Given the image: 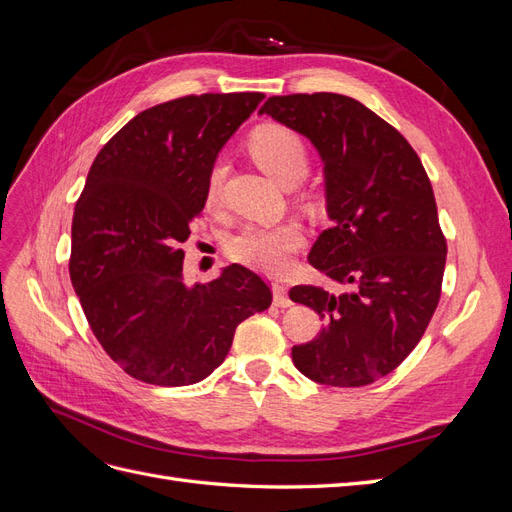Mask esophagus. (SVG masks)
Returning <instances> with one entry per match:
<instances>
[{
  "instance_id": "obj_1",
  "label": "esophagus",
  "mask_w": 512,
  "mask_h": 512,
  "mask_svg": "<svg viewBox=\"0 0 512 512\" xmlns=\"http://www.w3.org/2000/svg\"><path fill=\"white\" fill-rule=\"evenodd\" d=\"M273 305L277 307H290L292 299L288 297V288L282 284H273Z\"/></svg>"
}]
</instances>
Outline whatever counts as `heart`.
<instances>
[{
  "instance_id": "heart-1",
  "label": "heart",
  "mask_w": 512,
  "mask_h": 512,
  "mask_svg": "<svg viewBox=\"0 0 512 512\" xmlns=\"http://www.w3.org/2000/svg\"><path fill=\"white\" fill-rule=\"evenodd\" d=\"M250 153L265 173L282 185L299 183L305 175L309 156L303 138L284 126H262L250 136ZM226 166L215 162L207 177V203H218ZM303 235L292 222L273 226H245L228 243L230 256L243 265L265 273H282L288 269L292 254L297 252Z\"/></svg>"
}]
</instances>
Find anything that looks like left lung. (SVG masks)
I'll list each match as a JSON object with an SVG mask.
<instances>
[{
  "mask_svg": "<svg viewBox=\"0 0 512 512\" xmlns=\"http://www.w3.org/2000/svg\"><path fill=\"white\" fill-rule=\"evenodd\" d=\"M258 113L316 147L331 228L307 260L348 288H290L324 320L292 363L318 384L376 382L421 342L440 301L446 241L429 177L406 138L354 98L273 96Z\"/></svg>",
  "mask_w": 512,
  "mask_h": 512,
  "instance_id": "8db88e82",
  "label": "left lung"
}]
</instances>
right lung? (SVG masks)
<instances>
[{
  "mask_svg": "<svg viewBox=\"0 0 512 512\" xmlns=\"http://www.w3.org/2000/svg\"><path fill=\"white\" fill-rule=\"evenodd\" d=\"M262 98L203 94L151 106L89 168L74 207L70 280L98 342L136 380H205L239 324L271 305V288L243 265L188 286L181 250L205 209L211 166Z\"/></svg>",
  "mask_w": 512,
  "mask_h": 512,
  "instance_id": "1",
  "label": "right lung"
}]
</instances>
